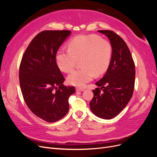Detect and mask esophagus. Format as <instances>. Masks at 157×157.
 Listing matches in <instances>:
<instances>
[{"instance_id":"obj_1","label":"esophagus","mask_w":157,"mask_h":157,"mask_svg":"<svg viewBox=\"0 0 157 157\" xmlns=\"http://www.w3.org/2000/svg\"><path fill=\"white\" fill-rule=\"evenodd\" d=\"M84 90V88H76V91L77 92H83Z\"/></svg>"}]
</instances>
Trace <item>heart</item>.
Returning a JSON list of instances; mask_svg holds the SVG:
<instances>
[{"label":"heart","instance_id":"heart-1","mask_svg":"<svg viewBox=\"0 0 157 157\" xmlns=\"http://www.w3.org/2000/svg\"><path fill=\"white\" fill-rule=\"evenodd\" d=\"M69 49L57 52L56 61L59 69L69 73L75 67L77 59L81 60L82 69L71 72L67 77L69 84L83 87L93 79L95 73L103 74L111 63L113 47L109 42L96 35H78L69 42Z\"/></svg>","mask_w":157,"mask_h":157}]
</instances>
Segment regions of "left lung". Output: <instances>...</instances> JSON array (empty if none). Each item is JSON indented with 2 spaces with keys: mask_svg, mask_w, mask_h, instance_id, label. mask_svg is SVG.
<instances>
[{
  "mask_svg": "<svg viewBox=\"0 0 157 157\" xmlns=\"http://www.w3.org/2000/svg\"><path fill=\"white\" fill-rule=\"evenodd\" d=\"M113 47L111 63L103 77L96 83L90 103L95 115L111 119L118 115L130 100L134 88L135 65L129 48L121 37L109 30H99Z\"/></svg>",
  "mask_w": 157,
  "mask_h": 157,
  "instance_id": "1",
  "label": "left lung"
}]
</instances>
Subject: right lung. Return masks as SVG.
Instances as JSON below:
<instances>
[{
  "label": "right lung",
  "instance_id": "add662e5",
  "mask_svg": "<svg viewBox=\"0 0 157 157\" xmlns=\"http://www.w3.org/2000/svg\"><path fill=\"white\" fill-rule=\"evenodd\" d=\"M71 34L67 30L39 33L21 61L19 78L23 99L33 113L48 122L67 113L69 98L75 92L74 86H63L65 78L56 61L57 52Z\"/></svg>",
  "mask_w": 157,
  "mask_h": 157
}]
</instances>
